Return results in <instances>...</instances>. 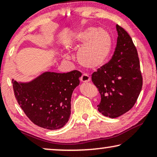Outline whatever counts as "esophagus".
Masks as SVG:
<instances>
[{
  "label": "esophagus",
  "mask_w": 157,
  "mask_h": 157,
  "mask_svg": "<svg viewBox=\"0 0 157 157\" xmlns=\"http://www.w3.org/2000/svg\"><path fill=\"white\" fill-rule=\"evenodd\" d=\"M90 79H91V78H90L89 75L87 73H83L80 78V80L83 82H88L90 81Z\"/></svg>",
  "instance_id": "esophagus-1"
}]
</instances>
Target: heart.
<instances>
[{
    "label": "heart",
    "instance_id": "1",
    "mask_svg": "<svg viewBox=\"0 0 157 157\" xmlns=\"http://www.w3.org/2000/svg\"><path fill=\"white\" fill-rule=\"evenodd\" d=\"M75 46L81 47L77 55L79 63L89 69H97L105 63L109 56L111 35L102 28H87L76 35Z\"/></svg>",
    "mask_w": 157,
    "mask_h": 157
}]
</instances>
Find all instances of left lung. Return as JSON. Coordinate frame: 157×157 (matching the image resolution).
Returning <instances> with one entry per match:
<instances>
[{
    "label": "left lung",
    "instance_id": "left-lung-1",
    "mask_svg": "<svg viewBox=\"0 0 157 157\" xmlns=\"http://www.w3.org/2000/svg\"><path fill=\"white\" fill-rule=\"evenodd\" d=\"M118 37L112 59L94 72L92 81L101 95L98 110L106 117H118L133 107L142 87L136 48L128 33L117 25Z\"/></svg>",
    "mask_w": 157,
    "mask_h": 157
}]
</instances>
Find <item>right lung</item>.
<instances>
[{
  "label": "right lung",
  "instance_id": "add662e5",
  "mask_svg": "<svg viewBox=\"0 0 157 157\" xmlns=\"http://www.w3.org/2000/svg\"><path fill=\"white\" fill-rule=\"evenodd\" d=\"M82 73L46 72L30 82L12 79L17 103L33 123L47 129L63 127L71 113V97Z\"/></svg>",
  "mask_w": 157,
  "mask_h": 157
}]
</instances>
